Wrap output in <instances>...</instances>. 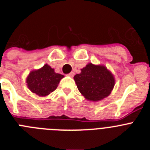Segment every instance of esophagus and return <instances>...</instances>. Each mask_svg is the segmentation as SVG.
<instances>
[{
  "instance_id": "esophagus-1",
  "label": "esophagus",
  "mask_w": 150,
  "mask_h": 150,
  "mask_svg": "<svg viewBox=\"0 0 150 150\" xmlns=\"http://www.w3.org/2000/svg\"><path fill=\"white\" fill-rule=\"evenodd\" d=\"M68 76H71V77H73V76H74V72L70 73V74H68Z\"/></svg>"
}]
</instances>
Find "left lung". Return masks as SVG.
I'll return each mask as SVG.
<instances>
[{
	"label": "left lung",
	"instance_id": "8db88e82",
	"mask_svg": "<svg viewBox=\"0 0 150 150\" xmlns=\"http://www.w3.org/2000/svg\"><path fill=\"white\" fill-rule=\"evenodd\" d=\"M79 92L86 100L98 101L109 96L115 85L112 73L104 65L88 63L74 77Z\"/></svg>",
	"mask_w": 150,
	"mask_h": 150
}]
</instances>
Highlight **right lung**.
<instances>
[{
  "label": "right lung",
  "instance_id": "add662e5",
  "mask_svg": "<svg viewBox=\"0 0 150 150\" xmlns=\"http://www.w3.org/2000/svg\"><path fill=\"white\" fill-rule=\"evenodd\" d=\"M64 75L57 74L53 68L46 64L43 67L30 71L26 79L28 88L38 96L50 95L58 87Z\"/></svg>",
  "mask_w": 150,
  "mask_h": 150
}]
</instances>
